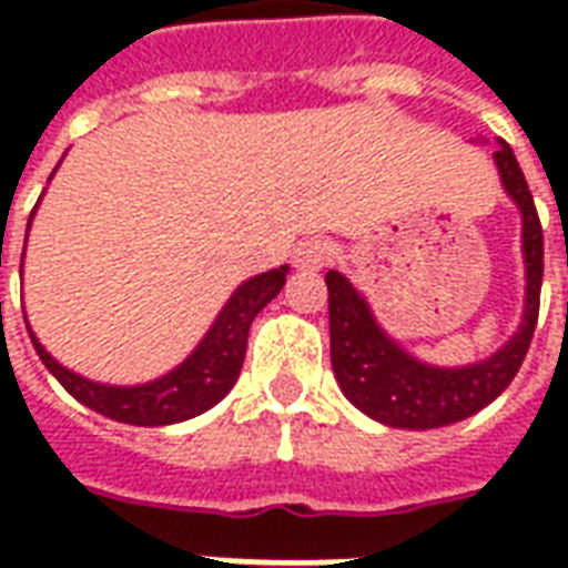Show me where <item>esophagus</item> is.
Masks as SVG:
<instances>
[{
  "instance_id": "1",
  "label": "esophagus",
  "mask_w": 568,
  "mask_h": 568,
  "mask_svg": "<svg viewBox=\"0 0 568 568\" xmlns=\"http://www.w3.org/2000/svg\"><path fill=\"white\" fill-rule=\"evenodd\" d=\"M333 256V247H329L327 239H321V235H312V239H303L292 253L294 267H301V271H318L324 267Z\"/></svg>"
}]
</instances>
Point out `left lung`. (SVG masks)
I'll list each match as a JSON object with an SVG mask.
<instances>
[{"instance_id": "obj_1", "label": "left lung", "mask_w": 568, "mask_h": 568, "mask_svg": "<svg viewBox=\"0 0 568 568\" xmlns=\"http://www.w3.org/2000/svg\"><path fill=\"white\" fill-rule=\"evenodd\" d=\"M504 191L521 212V253H525V315L519 333L489 359L463 368H436L418 363L374 321L372 306L338 271H327L329 292V359L345 397L368 418L404 430H430L463 422L493 404L510 386L525 363L537 329L539 288H542V226L510 144L495 150Z\"/></svg>"}]
</instances>
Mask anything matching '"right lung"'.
<instances>
[{"mask_svg": "<svg viewBox=\"0 0 568 568\" xmlns=\"http://www.w3.org/2000/svg\"><path fill=\"white\" fill-rule=\"evenodd\" d=\"M285 274H288V267L280 265L267 274L250 276L247 283H241L221 310V315L214 318L212 329L194 347V354L182 365H176L173 372L153 383H144V386H105V383H93L82 374H73L47 354V347L34 338L29 324L26 327H29L31 345L38 351L40 363L47 365L49 374L79 404L91 406L114 422L162 427V424L189 422L194 415L212 409L221 397H226V392L239 379L241 365H244L250 324L280 294V288L285 285Z\"/></svg>", "mask_w": 568, "mask_h": 568, "instance_id": "add662e5", "label": "right lung"}]
</instances>
